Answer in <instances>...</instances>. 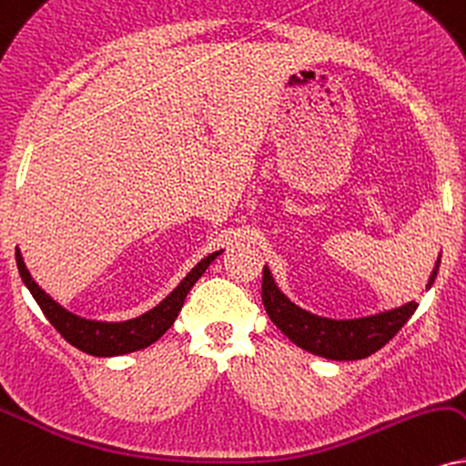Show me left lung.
<instances>
[{"mask_svg":"<svg viewBox=\"0 0 466 466\" xmlns=\"http://www.w3.org/2000/svg\"><path fill=\"white\" fill-rule=\"evenodd\" d=\"M439 266L441 259L436 261L432 274H430L426 289L432 287ZM261 298L269 319L277 324L280 332H285V337L291 339V343L330 360H359L378 352L398 335L401 326L410 319V315L419 307L412 300L401 304L398 309H391V311L370 315V318H319V315L304 311V309L291 302L274 283L268 268H263Z\"/></svg>","mask_w":466,"mask_h":466,"instance_id":"obj_1","label":"left lung"}]
</instances>
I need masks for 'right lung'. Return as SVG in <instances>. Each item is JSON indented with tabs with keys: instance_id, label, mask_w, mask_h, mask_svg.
I'll use <instances>...</instances> for the list:
<instances>
[{
	"instance_id": "1",
	"label": "right lung",
	"mask_w": 466,
	"mask_h": 466,
	"mask_svg": "<svg viewBox=\"0 0 466 466\" xmlns=\"http://www.w3.org/2000/svg\"><path fill=\"white\" fill-rule=\"evenodd\" d=\"M220 252L222 250L211 252L205 259H200L197 266L192 268V272H189L187 277L172 289V294L166 296L157 307L142 313L140 318L127 321H95L66 311L65 307H60L54 298L45 294V291L36 285V280L32 279L25 263H23L19 248H16V268H19L23 283L30 289L34 300H36L38 307L43 309L45 318L51 321V326H54L71 346L93 356H120L148 348L151 343L157 341L172 324H175L187 291L192 289L194 283H197L200 277H203L205 269L209 268V263L214 261Z\"/></svg>"
}]
</instances>
